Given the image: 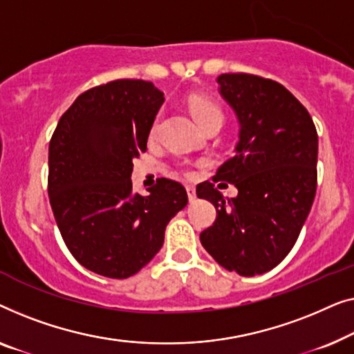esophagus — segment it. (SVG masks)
<instances>
[{
    "label": "esophagus",
    "mask_w": 354,
    "mask_h": 354,
    "mask_svg": "<svg viewBox=\"0 0 354 354\" xmlns=\"http://www.w3.org/2000/svg\"><path fill=\"white\" fill-rule=\"evenodd\" d=\"M186 191H187V197H189V201H196V187L192 186V184H187L186 186Z\"/></svg>",
    "instance_id": "34e87169"
}]
</instances>
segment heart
<instances>
[{
    "mask_svg": "<svg viewBox=\"0 0 354 354\" xmlns=\"http://www.w3.org/2000/svg\"><path fill=\"white\" fill-rule=\"evenodd\" d=\"M189 107H191V112L194 118H196V122L203 129H207L208 127L213 125V123H218V122L223 123V118H225L221 109L218 107L215 102H212L210 99L194 97L191 99ZM157 129H158V120L153 122V125L151 128V136H156Z\"/></svg>",
    "mask_w": 354,
    "mask_h": 354,
    "instance_id": "obj_1",
    "label": "heart"
}]
</instances>
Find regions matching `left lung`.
I'll list each match as a JSON object with an SVG mask.
<instances>
[{
  "mask_svg": "<svg viewBox=\"0 0 354 354\" xmlns=\"http://www.w3.org/2000/svg\"><path fill=\"white\" fill-rule=\"evenodd\" d=\"M216 82L237 117L239 141L213 181L231 183L239 194L226 198L213 183L197 186L216 208L201 242L218 265L250 277L276 268L300 236L316 196L317 133L281 83L248 73Z\"/></svg>",
  "mask_w": 354,
  "mask_h": 354,
  "instance_id": "8db88e82",
  "label": "left lung"
}]
</instances>
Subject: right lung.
Wrapping results in <instances>:
<instances>
[{"label":"right lung","instance_id":"obj_1","mask_svg":"<svg viewBox=\"0 0 354 354\" xmlns=\"http://www.w3.org/2000/svg\"><path fill=\"white\" fill-rule=\"evenodd\" d=\"M163 93L144 80H115L75 99L49 142L48 194L73 258L96 274L127 279L163 245L187 205L183 184L162 178L133 192V158L146 152Z\"/></svg>","mask_w":354,"mask_h":354}]
</instances>
